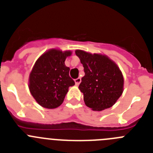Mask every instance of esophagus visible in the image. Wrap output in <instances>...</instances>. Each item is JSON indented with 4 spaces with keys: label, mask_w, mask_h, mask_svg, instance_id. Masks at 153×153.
Returning <instances> with one entry per match:
<instances>
[{
    "label": "esophagus",
    "mask_w": 153,
    "mask_h": 153,
    "mask_svg": "<svg viewBox=\"0 0 153 153\" xmlns=\"http://www.w3.org/2000/svg\"><path fill=\"white\" fill-rule=\"evenodd\" d=\"M74 81H75V84L76 85V86H78V85H79V83H80L81 79L79 77H78V78H76V79H74Z\"/></svg>",
    "instance_id": "34e87169"
}]
</instances>
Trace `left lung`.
<instances>
[{
	"label": "left lung",
	"mask_w": 153,
	"mask_h": 153,
	"mask_svg": "<svg viewBox=\"0 0 153 153\" xmlns=\"http://www.w3.org/2000/svg\"><path fill=\"white\" fill-rule=\"evenodd\" d=\"M84 67L79 89L86 106L102 111L114 105L123 92L124 79L118 65L106 55L76 50Z\"/></svg>",
	"instance_id": "8db88e82"
}]
</instances>
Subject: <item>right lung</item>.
Masks as SVG:
<instances>
[{"label":"right lung","mask_w":153,"mask_h":153,"mask_svg":"<svg viewBox=\"0 0 153 153\" xmlns=\"http://www.w3.org/2000/svg\"><path fill=\"white\" fill-rule=\"evenodd\" d=\"M72 51L53 48L36 60L31 70L28 87L31 95L42 107L55 109L63 102L70 86L75 83L69 76L65 60Z\"/></svg>","instance_id":"obj_1"}]
</instances>
